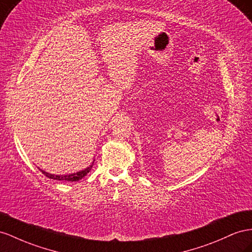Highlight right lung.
Masks as SVG:
<instances>
[{
	"label": "right lung",
	"instance_id": "obj_1",
	"mask_svg": "<svg viewBox=\"0 0 252 252\" xmlns=\"http://www.w3.org/2000/svg\"><path fill=\"white\" fill-rule=\"evenodd\" d=\"M95 160H93L92 164L87 167L86 169H84V171L81 172H78V173H75V174H70V175H54V174H50V173H46L44 171H41L43 175H45L46 177H49V178L51 179H54V180H60V181H78L80 179H83L84 177L86 175H88V173H89L91 171V168L93 166V163H94Z\"/></svg>",
	"mask_w": 252,
	"mask_h": 252
}]
</instances>
